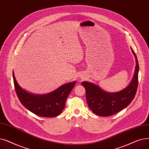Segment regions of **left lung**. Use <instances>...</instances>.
I'll use <instances>...</instances> for the list:
<instances>
[{"label": "left lung", "instance_id": "8db88e82", "mask_svg": "<svg viewBox=\"0 0 149 149\" xmlns=\"http://www.w3.org/2000/svg\"><path fill=\"white\" fill-rule=\"evenodd\" d=\"M136 58L135 72L131 83L119 92L109 93L104 91L93 83L83 81L81 85L86 89V97L89 108L97 115L112 116L127 107L133 100L138 85L139 64L136 55L132 49Z\"/></svg>", "mask_w": 149, "mask_h": 149}]
</instances>
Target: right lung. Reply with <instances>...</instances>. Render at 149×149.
Here are the masks:
<instances>
[{"label":"right lung","instance_id":"add662e5","mask_svg":"<svg viewBox=\"0 0 149 149\" xmlns=\"http://www.w3.org/2000/svg\"><path fill=\"white\" fill-rule=\"evenodd\" d=\"M13 77L17 97L23 106L36 115L45 118L56 117L63 111L68 97L76 83L75 81L66 83L47 94L35 95L19 86L13 72Z\"/></svg>","mask_w":149,"mask_h":149}]
</instances>
